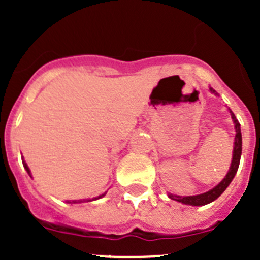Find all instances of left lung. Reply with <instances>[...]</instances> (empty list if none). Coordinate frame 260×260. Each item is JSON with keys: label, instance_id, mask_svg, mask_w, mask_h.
I'll return each instance as SVG.
<instances>
[{"label": "left lung", "instance_id": "left-lung-1", "mask_svg": "<svg viewBox=\"0 0 260 260\" xmlns=\"http://www.w3.org/2000/svg\"><path fill=\"white\" fill-rule=\"evenodd\" d=\"M210 91L212 93H215L216 96L217 92H216L213 88H210ZM229 113H231L232 121L234 123V132H236V137H234V144H233V155H232V162L231 167H229V171L226 173V176L224 177V180L221 181L220 183L213 187V189L208 190V191L203 192V194H198V195H190V197H181V195H176V194H171V192H168V197L171 199L176 202H180V203L187 204V206H206V204L211 203V202L216 201V199L219 198L220 195L226 190L231 182L233 181L234 176L237 173L238 167H240V160H241V153H242V135H241V125L240 122L237 121L234 113L232 112L231 109L228 108Z\"/></svg>", "mask_w": 260, "mask_h": 260}]
</instances>
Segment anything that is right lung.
<instances>
[{"instance_id":"add662e5","label":"right lung","mask_w":260,"mask_h":260,"mask_svg":"<svg viewBox=\"0 0 260 260\" xmlns=\"http://www.w3.org/2000/svg\"><path fill=\"white\" fill-rule=\"evenodd\" d=\"M22 161H23V167H24V169H26V171H27V173H28L29 176H31V171H29V168H28V165H27V162L24 161V158H22ZM105 194H107V192H104V194H102V195H99V197H95V198H92V199H80V201H71V202L68 201V203H84V202L98 201V199L103 198V197H104Z\"/></svg>"}]
</instances>
